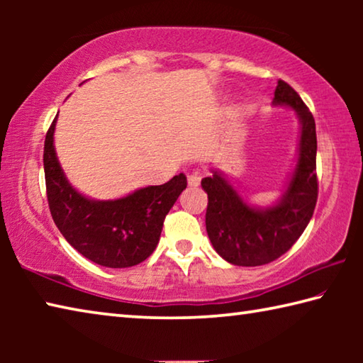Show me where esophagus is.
Segmentation results:
<instances>
[{
	"instance_id": "34e87169",
	"label": "esophagus",
	"mask_w": 363,
	"mask_h": 363,
	"mask_svg": "<svg viewBox=\"0 0 363 363\" xmlns=\"http://www.w3.org/2000/svg\"><path fill=\"white\" fill-rule=\"evenodd\" d=\"M200 181H201V174H200L199 169L192 171V173L187 176V182H189L190 187H199L200 186Z\"/></svg>"
}]
</instances>
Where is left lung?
Segmentation results:
<instances>
[{"instance_id": "obj_1", "label": "left lung", "mask_w": 363, "mask_h": 363, "mask_svg": "<svg viewBox=\"0 0 363 363\" xmlns=\"http://www.w3.org/2000/svg\"><path fill=\"white\" fill-rule=\"evenodd\" d=\"M272 104L291 107L301 123L296 167L277 203L267 208L248 205L219 171L213 169V176L201 179L208 194V237L216 253L233 266H264L285 255L309 224L317 203L314 116L284 79H279Z\"/></svg>"}]
</instances>
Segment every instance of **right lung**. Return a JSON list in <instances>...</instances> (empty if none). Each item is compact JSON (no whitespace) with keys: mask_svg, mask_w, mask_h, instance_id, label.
I'll use <instances>...</instances> for the list:
<instances>
[{"mask_svg":"<svg viewBox=\"0 0 363 363\" xmlns=\"http://www.w3.org/2000/svg\"><path fill=\"white\" fill-rule=\"evenodd\" d=\"M56 121L49 126L43 163L51 216L79 255L99 266L121 269L145 261L157 248L163 220L187 187L186 174L162 186L138 189L116 200H91L67 181L54 149Z\"/></svg>","mask_w":363,"mask_h":363,"instance_id":"1","label":"right lung"}]
</instances>
